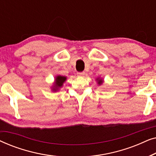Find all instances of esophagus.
Here are the masks:
<instances>
[{
    "mask_svg": "<svg viewBox=\"0 0 156 156\" xmlns=\"http://www.w3.org/2000/svg\"><path fill=\"white\" fill-rule=\"evenodd\" d=\"M85 72H77V76H83L84 75Z\"/></svg>",
    "mask_w": 156,
    "mask_h": 156,
    "instance_id": "1",
    "label": "esophagus"
}]
</instances>
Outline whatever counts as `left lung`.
I'll return each instance as SVG.
<instances>
[{
	"instance_id": "left-lung-1",
	"label": "left lung",
	"mask_w": 156,
	"mask_h": 156,
	"mask_svg": "<svg viewBox=\"0 0 156 156\" xmlns=\"http://www.w3.org/2000/svg\"><path fill=\"white\" fill-rule=\"evenodd\" d=\"M96 81H97V84L99 85H101L104 83V80L101 77H97L96 79Z\"/></svg>"
}]
</instances>
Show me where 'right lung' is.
<instances>
[{"label": "right lung", "instance_id": "obj_1", "mask_svg": "<svg viewBox=\"0 0 156 156\" xmlns=\"http://www.w3.org/2000/svg\"><path fill=\"white\" fill-rule=\"evenodd\" d=\"M67 76H65L57 75L55 78V82L53 83V85L51 87V90L54 92L58 91L61 87H62L64 83L67 80Z\"/></svg>", "mask_w": 156, "mask_h": 156}]
</instances>
